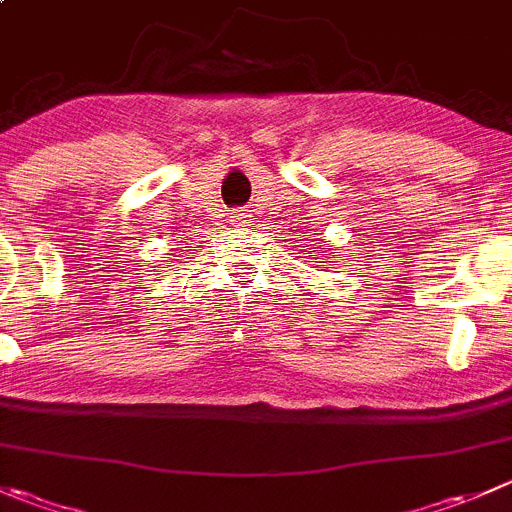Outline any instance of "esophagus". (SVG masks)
I'll use <instances>...</instances> for the list:
<instances>
[{
  "mask_svg": "<svg viewBox=\"0 0 512 512\" xmlns=\"http://www.w3.org/2000/svg\"><path fill=\"white\" fill-rule=\"evenodd\" d=\"M247 217H250V215H247V212H240V215H237L235 220L240 222V225H245V222H250V220H247Z\"/></svg>",
  "mask_w": 512,
  "mask_h": 512,
  "instance_id": "34e87169",
  "label": "esophagus"
}]
</instances>
